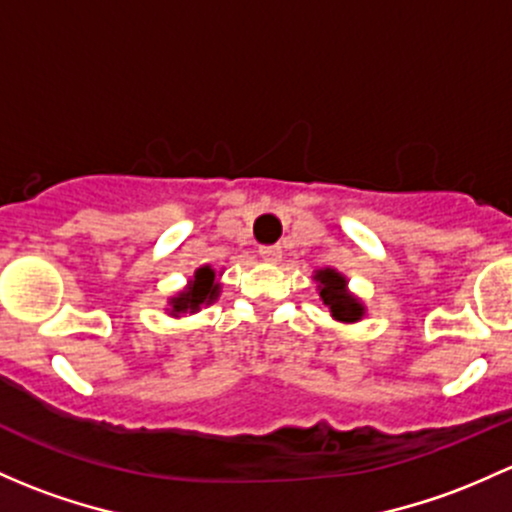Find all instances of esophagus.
I'll use <instances>...</instances> for the list:
<instances>
[{
	"instance_id": "esophagus-1",
	"label": "esophagus",
	"mask_w": 512,
	"mask_h": 512,
	"mask_svg": "<svg viewBox=\"0 0 512 512\" xmlns=\"http://www.w3.org/2000/svg\"><path fill=\"white\" fill-rule=\"evenodd\" d=\"M260 257L265 262H279V260H282V247H279V245L260 247Z\"/></svg>"
}]
</instances>
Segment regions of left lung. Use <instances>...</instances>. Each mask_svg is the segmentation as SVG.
Returning a JSON list of instances; mask_svg holds the SVG:
<instances>
[{
  "label": "left lung",
  "instance_id": "obj_1",
  "mask_svg": "<svg viewBox=\"0 0 512 512\" xmlns=\"http://www.w3.org/2000/svg\"><path fill=\"white\" fill-rule=\"evenodd\" d=\"M316 282L321 284V299L331 309L333 319L351 324V321H358L363 316V306L346 292V279L341 274L333 270H321L316 272Z\"/></svg>",
  "mask_w": 512,
  "mask_h": 512
}]
</instances>
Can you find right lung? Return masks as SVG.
<instances>
[{
  "label": "right lung",
  "mask_w": 512,
  "mask_h": 512,
  "mask_svg": "<svg viewBox=\"0 0 512 512\" xmlns=\"http://www.w3.org/2000/svg\"><path fill=\"white\" fill-rule=\"evenodd\" d=\"M218 297V284H215V272L211 267H201L193 277V282L188 284L184 294L174 299V311H196L201 304H211Z\"/></svg>",
  "instance_id": "right-lung-1"
}]
</instances>
